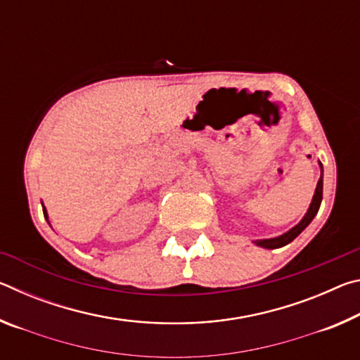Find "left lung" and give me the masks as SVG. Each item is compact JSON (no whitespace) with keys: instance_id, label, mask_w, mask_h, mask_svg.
I'll use <instances>...</instances> for the list:
<instances>
[{"instance_id":"obj_1","label":"left lung","mask_w":360,"mask_h":360,"mask_svg":"<svg viewBox=\"0 0 360 360\" xmlns=\"http://www.w3.org/2000/svg\"><path fill=\"white\" fill-rule=\"evenodd\" d=\"M319 165H321V163H319ZM321 169H322V165H321ZM321 202H322V174H321V178H319V181H318V186H316V192H314L313 202H311V205H309V210H308L307 214H304V217L302 219V222L298 224V225H295V227L292 229V230H289L288 233L278 236V238L259 240V241H254V243H255V245H257V246L266 248V249H276V248H283V246H285V245H289V243H290L292 240H295L297 236L300 235L302 231L308 227V224L313 221L316 214H318Z\"/></svg>"}]
</instances>
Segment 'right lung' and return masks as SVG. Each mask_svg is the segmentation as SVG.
<instances>
[{
  "mask_svg": "<svg viewBox=\"0 0 360 360\" xmlns=\"http://www.w3.org/2000/svg\"><path fill=\"white\" fill-rule=\"evenodd\" d=\"M42 211H44V217L47 219V211H46V208H42ZM47 221H49V219H47Z\"/></svg>",
  "mask_w": 360,
  "mask_h": 360,
  "instance_id": "obj_1",
  "label": "right lung"
}]
</instances>
